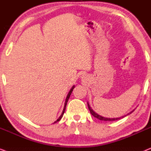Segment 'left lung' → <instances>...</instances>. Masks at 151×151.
Listing matches in <instances>:
<instances>
[{
	"mask_svg": "<svg viewBox=\"0 0 151 151\" xmlns=\"http://www.w3.org/2000/svg\"><path fill=\"white\" fill-rule=\"evenodd\" d=\"M87 104H88V109H89V111H90L91 113V115H93V116H94L95 117H96V118H98V119H100V120H102V121H114V120H117V119H119L122 118V117H124L125 116H127V115H128L131 114V113L132 112H133V111H134V110H133V111H131V112H130L129 113H128L127 115H124V116H122V117H117V118H108V117H104L101 116V115H98V113H96L95 112V111L91 109V107L90 106V105H89V104H88V102H87Z\"/></svg>",
	"mask_w": 151,
	"mask_h": 151,
	"instance_id": "left-lung-1",
	"label": "left lung"
}]
</instances>
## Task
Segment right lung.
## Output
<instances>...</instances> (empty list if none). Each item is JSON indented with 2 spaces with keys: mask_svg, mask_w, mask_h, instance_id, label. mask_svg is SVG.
<instances>
[{
  "mask_svg": "<svg viewBox=\"0 0 151 151\" xmlns=\"http://www.w3.org/2000/svg\"><path fill=\"white\" fill-rule=\"evenodd\" d=\"M75 88V86L73 85V86H72V87H71V89H70L69 92V93L67 94V98H66V100H65V106H64V109H63V112H62V114L60 115V117H58V119L56 121H55V122H54V123H56V122H58L60 120V119H62V117H63V115H64V113H65V109H66V106H67V102H68V100H69V98H70V96H71V93H72V91H73V88ZM54 123H53V124H54Z\"/></svg>",
  "mask_w": 151,
  "mask_h": 151,
  "instance_id": "obj_1",
  "label": "right lung"
}]
</instances>
